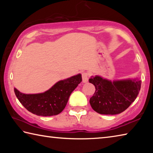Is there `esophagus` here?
I'll list each match as a JSON object with an SVG mask.
<instances>
[{
	"label": "esophagus",
	"mask_w": 153,
	"mask_h": 153,
	"mask_svg": "<svg viewBox=\"0 0 153 153\" xmlns=\"http://www.w3.org/2000/svg\"><path fill=\"white\" fill-rule=\"evenodd\" d=\"M82 82L84 83H86L88 81V78H89V75L87 72H83L82 73Z\"/></svg>",
	"instance_id": "1"
}]
</instances>
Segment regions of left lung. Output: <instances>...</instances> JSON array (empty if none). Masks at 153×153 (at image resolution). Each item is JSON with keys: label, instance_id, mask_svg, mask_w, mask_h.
Segmentation results:
<instances>
[{"label": "left lung", "instance_id": "left-lung-1", "mask_svg": "<svg viewBox=\"0 0 153 153\" xmlns=\"http://www.w3.org/2000/svg\"><path fill=\"white\" fill-rule=\"evenodd\" d=\"M89 82L96 89L90 104L93 110L103 115L122 113L135 100L141 88V81L138 79L111 82L96 76L91 77Z\"/></svg>", "mask_w": 153, "mask_h": 153}]
</instances>
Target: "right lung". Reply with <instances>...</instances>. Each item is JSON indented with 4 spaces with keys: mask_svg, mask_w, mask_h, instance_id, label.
I'll list each match as a JSON object with an SVG mask.
<instances>
[{
    "mask_svg": "<svg viewBox=\"0 0 153 153\" xmlns=\"http://www.w3.org/2000/svg\"><path fill=\"white\" fill-rule=\"evenodd\" d=\"M81 82L82 75L77 74L59 81L43 93L27 94L16 88L14 92L19 102L30 112L45 117L56 115L63 111L69 96Z\"/></svg>",
    "mask_w": 153,
    "mask_h": 153,
    "instance_id": "right-lung-1",
    "label": "right lung"
}]
</instances>
